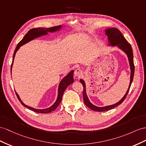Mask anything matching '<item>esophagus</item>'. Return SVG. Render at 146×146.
<instances>
[{
    "instance_id": "esophagus-1",
    "label": "esophagus",
    "mask_w": 146,
    "mask_h": 146,
    "mask_svg": "<svg viewBox=\"0 0 146 146\" xmlns=\"http://www.w3.org/2000/svg\"><path fill=\"white\" fill-rule=\"evenodd\" d=\"M83 75V70L80 68H77L74 71V76L78 78H80Z\"/></svg>"
}]
</instances>
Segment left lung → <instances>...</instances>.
<instances>
[{
	"instance_id": "left-lung-1",
	"label": "left lung",
	"mask_w": 146,
	"mask_h": 146,
	"mask_svg": "<svg viewBox=\"0 0 146 146\" xmlns=\"http://www.w3.org/2000/svg\"><path fill=\"white\" fill-rule=\"evenodd\" d=\"M106 34L108 36V39L109 40L110 44L111 46H118L119 48H120L124 51L125 53L128 55L129 62V65H130V68H131V76H130V83L128 91H127L126 94L125 96L119 100L117 104H113V105L109 106H106L104 107H98L92 104L88 98L86 92V86L85 83L83 80H80L81 83L83 84V100L85 105L87 107H88L89 109L97 111H107L110 110L111 109H113V108L116 107L117 106L120 105V104L124 101V100L126 98V96L128 94V93L129 91V89L131 87V85L133 80L134 78V61H133V49L129 43L127 42V40L123 36L122 33L119 31L118 29L117 28H109L107 29L106 31Z\"/></svg>"
}]
</instances>
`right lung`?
<instances>
[{
	"instance_id": "1",
	"label": "right lung",
	"mask_w": 146,
	"mask_h": 146,
	"mask_svg": "<svg viewBox=\"0 0 146 146\" xmlns=\"http://www.w3.org/2000/svg\"><path fill=\"white\" fill-rule=\"evenodd\" d=\"M61 28V26H58V27H55L53 28H33L29 30L27 34L25 35L24 37L23 38L20 42L18 44V45L16 47L15 50L14 51V54H13V60L12 63V65H11V72H12V67L13 65V60L15 55V54L17 51L19 49V48L20 46H23L25 44L28 42L29 41H30L33 39H34L35 38H36L37 37H39L40 36L42 35H46L47 34V32H54L55 31H57L58 29ZM73 73H74V71L72 70L67 74V75L64 78H63V80L61 81L60 83L59 84V86H58V98L56 102L54 103V104L50 107L48 108V109H34V108H32L31 107H29L27 105H25V104L23 103V102L21 101V99H20L19 96L18 95L17 92L16 95L17 96L18 99L19 100V101L21 102V104L25 106V107L28 108V109L31 110L33 111L37 112V113H50V112L54 111V110L56 109L58 105L60 103L62 99V96L63 94V92L65 91V89L70 84L73 83Z\"/></svg>"
}]
</instances>
